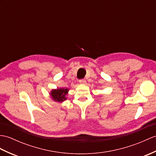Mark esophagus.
I'll return each mask as SVG.
<instances>
[{"label": "esophagus", "mask_w": 156, "mask_h": 156, "mask_svg": "<svg viewBox=\"0 0 156 156\" xmlns=\"http://www.w3.org/2000/svg\"><path fill=\"white\" fill-rule=\"evenodd\" d=\"M79 82L80 83V84H85V83H86V80H85L82 79V80H80Z\"/></svg>", "instance_id": "1"}]
</instances>
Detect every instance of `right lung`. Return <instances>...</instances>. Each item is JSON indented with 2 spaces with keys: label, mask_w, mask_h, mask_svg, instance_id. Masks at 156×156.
Returning <instances> with one entry per match:
<instances>
[{
  "label": "right lung",
  "mask_w": 156,
  "mask_h": 156,
  "mask_svg": "<svg viewBox=\"0 0 156 156\" xmlns=\"http://www.w3.org/2000/svg\"><path fill=\"white\" fill-rule=\"evenodd\" d=\"M68 92V90L67 88H58L56 90H52L51 93H50V96L56 102H62L64 100H66V98L65 96L67 94Z\"/></svg>",
  "instance_id": "add662e5"
}]
</instances>
